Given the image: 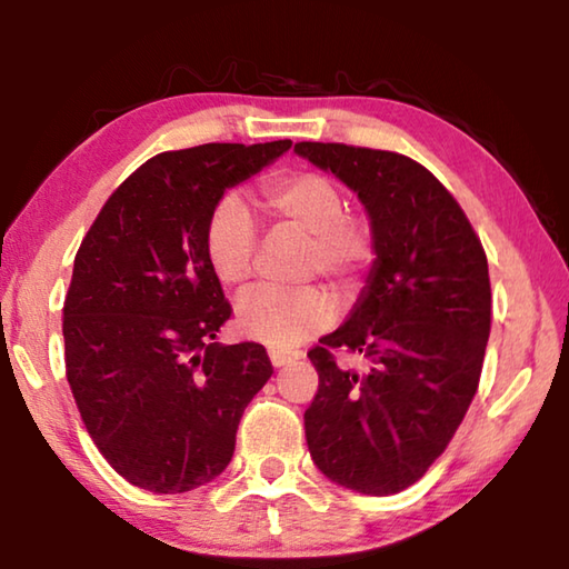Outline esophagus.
Returning a JSON list of instances; mask_svg holds the SVG:
<instances>
[{
  "mask_svg": "<svg viewBox=\"0 0 569 569\" xmlns=\"http://www.w3.org/2000/svg\"><path fill=\"white\" fill-rule=\"evenodd\" d=\"M268 359H271V363L276 366V369H281V366L291 363L298 359L296 351H278V349H268Z\"/></svg>",
  "mask_w": 569,
  "mask_h": 569,
  "instance_id": "obj_1",
  "label": "esophagus"
}]
</instances>
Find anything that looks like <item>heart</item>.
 Returning <instances> with one entry per match:
<instances>
[{
    "mask_svg": "<svg viewBox=\"0 0 569 569\" xmlns=\"http://www.w3.org/2000/svg\"><path fill=\"white\" fill-rule=\"evenodd\" d=\"M268 213L308 233L303 273H323L336 286L351 288L373 258V238L346 216V198L333 180L319 172H293L261 188ZM203 250L210 271L223 286H240L253 271L258 228L236 198L218 200L210 210ZM336 303L321 286L250 288L236 303V326L246 339L286 351L329 329Z\"/></svg>",
    "mask_w": 569,
    "mask_h": 569,
    "instance_id": "obj_1",
    "label": "heart"
}]
</instances>
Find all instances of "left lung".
<instances>
[{
	"mask_svg": "<svg viewBox=\"0 0 569 569\" xmlns=\"http://www.w3.org/2000/svg\"><path fill=\"white\" fill-rule=\"evenodd\" d=\"M293 150L359 196L377 253L349 319L308 351L319 371L308 451L336 485L397 495L435 465L477 393L492 323L485 248L417 160L341 142ZM336 348L361 352L367 369L343 370Z\"/></svg>",
	"mask_w": 569,
	"mask_h": 569,
	"instance_id": "1",
	"label": "left lung"
}]
</instances>
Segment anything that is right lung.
<instances>
[{
  "instance_id": "right-lung-1",
  "label": "right lung",
  "mask_w": 569,
  "mask_h": 569,
  "mask_svg": "<svg viewBox=\"0 0 569 569\" xmlns=\"http://www.w3.org/2000/svg\"><path fill=\"white\" fill-rule=\"evenodd\" d=\"M288 148L160 152L112 192L77 250L62 321L67 381L92 441L134 487L180 495L213 481L271 379L261 343L216 341L230 303L203 233L223 192Z\"/></svg>"
}]
</instances>
